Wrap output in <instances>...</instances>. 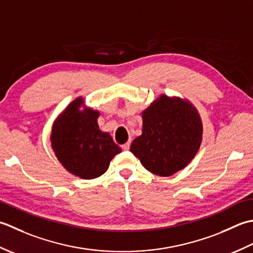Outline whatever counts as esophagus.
<instances>
[{"label": "esophagus", "mask_w": 253, "mask_h": 253, "mask_svg": "<svg viewBox=\"0 0 253 253\" xmlns=\"http://www.w3.org/2000/svg\"><path fill=\"white\" fill-rule=\"evenodd\" d=\"M130 145H131V143L126 142V144H123V145H122V149H123V151H128V149H130Z\"/></svg>", "instance_id": "obj_1"}]
</instances>
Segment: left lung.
Here are the masks:
<instances>
[{
	"label": "left lung",
	"mask_w": 253,
	"mask_h": 253,
	"mask_svg": "<svg viewBox=\"0 0 253 253\" xmlns=\"http://www.w3.org/2000/svg\"><path fill=\"white\" fill-rule=\"evenodd\" d=\"M142 134L130 151L149 172L169 177L187 167L202 143L203 125L191 102L161 95L142 112Z\"/></svg>",
	"instance_id": "left-lung-1"
}]
</instances>
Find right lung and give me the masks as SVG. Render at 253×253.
Masks as SVG:
<instances>
[{"label":"right lung","mask_w":253,"mask_h":253,"mask_svg":"<svg viewBox=\"0 0 253 253\" xmlns=\"http://www.w3.org/2000/svg\"><path fill=\"white\" fill-rule=\"evenodd\" d=\"M100 112L85 106L83 97L76 98L60 113L51 131V147L69 172L82 179L104 174L111 159L122 152L109 133L98 126Z\"/></svg>","instance_id":"add662e5"}]
</instances>
